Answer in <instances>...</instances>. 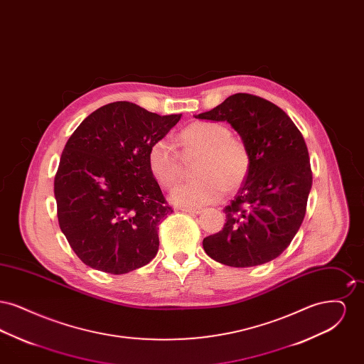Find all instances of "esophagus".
<instances>
[{
	"label": "esophagus",
	"instance_id": "1",
	"mask_svg": "<svg viewBox=\"0 0 364 364\" xmlns=\"http://www.w3.org/2000/svg\"><path fill=\"white\" fill-rule=\"evenodd\" d=\"M181 211H186V213H191V214H200L203 211L202 208H181Z\"/></svg>",
	"mask_w": 364,
	"mask_h": 364
}]
</instances>
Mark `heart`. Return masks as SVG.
Segmentation results:
<instances>
[{
    "mask_svg": "<svg viewBox=\"0 0 364 364\" xmlns=\"http://www.w3.org/2000/svg\"><path fill=\"white\" fill-rule=\"evenodd\" d=\"M178 146L184 153L198 154L190 181L178 184L171 199L181 206H199L217 202L224 191L237 190L251 168V156L240 139L232 136L225 124L193 122L178 134ZM147 164L156 181L171 188L181 176L180 156L166 139L153 141L147 151Z\"/></svg>",
    "mask_w": 364,
    "mask_h": 364,
    "instance_id": "heart-1",
    "label": "heart"
}]
</instances>
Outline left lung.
I'll return each instance as SVG.
<instances>
[{"label": "left lung", "mask_w": 364, "mask_h": 364, "mask_svg": "<svg viewBox=\"0 0 364 364\" xmlns=\"http://www.w3.org/2000/svg\"><path fill=\"white\" fill-rule=\"evenodd\" d=\"M195 119L229 122L251 156L247 178L224 208L223 230L203 239L206 254L232 267L276 259L301 225L311 191L301 132L277 105L245 92L228 97Z\"/></svg>", "instance_id": "1"}]
</instances>
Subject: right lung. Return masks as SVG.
I'll return each mask as SVG.
<instances>
[{"label": "right lung", "instance_id": "1", "mask_svg": "<svg viewBox=\"0 0 364 364\" xmlns=\"http://www.w3.org/2000/svg\"><path fill=\"white\" fill-rule=\"evenodd\" d=\"M180 117L119 101L92 112L70 135L54 196L60 228L87 266L124 274L156 257L158 225L173 210L149 169L147 151Z\"/></svg>", "mask_w": 364, "mask_h": 364}]
</instances>
